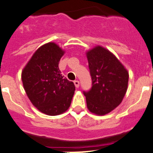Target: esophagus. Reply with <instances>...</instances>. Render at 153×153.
<instances>
[{"label":"esophagus","instance_id":"34e87169","mask_svg":"<svg viewBox=\"0 0 153 153\" xmlns=\"http://www.w3.org/2000/svg\"><path fill=\"white\" fill-rule=\"evenodd\" d=\"M74 85H75L76 88H79V82L78 80H75L74 81Z\"/></svg>","mask_w":153,"mask_h":153}]
</instances>
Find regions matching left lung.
<instances>
[{
  "label": "left lung",
  "instance_id": "left-lung-1",
  "mask_svg": "<svg viewBox=\"0 0 153 153\" xmlns=\"http://www.w3.org/2000/svg\"><path fill=\"white\" fill-rule=\"evenodd\" d=\"M91 75V90L84 92L90 113L104 116L122 102L128 88L129 72L118 58L97 45L86 52Z\"/></svg>",
  "mask_w": 153,
  "mask_h": 153
}]
</instances>
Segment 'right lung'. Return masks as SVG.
<instances>
[{"instance_id":"add662e5","label":"right lung","mask_w":153,"mask_h":153,"mask_svg":"<svg viewBox=\"0 0 153 153\" xmlns=\"http://www.w3.org/2000/svg\"><path fill=\"white\" fill-rule=\"evenodd\" d=\"M64 53L56 43H47L35 51L22 70L21 79L28 98L46 115L65 113L74 97V83L62 75L58 67Z\"/></svg>"}]
</instances>
